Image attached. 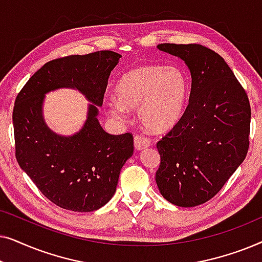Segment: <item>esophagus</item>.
Segmentation results:
<instances>
[{"instance_id":"esophagus-1","label":"esophagus","mask_w":262,"mask_h":262,"mask_svg":"<svg viewBox=\"0 0 262 262\" xmlns=\"http://www.w3.org/2000/svg\"><path fill=\"white\" fill-rule=\"evenodd\" d=\"M134 143H135V148L137 150H143V149L148 148V146L151 144L150 139L146 138L145 136H142V135L135 136Z\"/></svg>"}]
</instances>
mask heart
Here are the masks:
<instances>
[{
  "label": "heart",
  "mask_w": 262,
  "mask_h": 262,
  "mask_svg": "<svg viewBox=\"0 0 262 262\" xmlns=\"http://www.w3.org/2000/svg\"><path fill=\"white\" fill-rule=\"evenodd\" d=\"M116 96L117 100L107 102L113 117L124 119L126 110L138 108V119L146 130L164 132L182 117L188 96V80L178 67L139 66L121 76Z\"/></svg>",
  "instance_id": "b5f03b06"
}]
</instances>
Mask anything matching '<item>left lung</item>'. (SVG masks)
I'll return each mask as SVG.
<instances>
[{"instance_id": "1", "label": "left lung", "mask_w": 262, "mask_h": 262, "mask_svg": "<svg viewBox=\"0 0 262 262\" xmlns=\"http://www.w3.org/2000/svg\"><path fill=\"white\" fill-rule=\"evenodd\" d=\"M181 58L192 76L189 101L180 120L157 142L156 184L181 207L213 198L246 159L250 105L247 93L222 57L199 44H160Z\"/></svg>"}]
</instances>
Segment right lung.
<instances>
[{"label":"right lung","instance_id":"1","mask_svg":"<svg viewBox=\"0 0 262 262\" xmlns=\"http://www.w3.org/2000/svg\"><path fill=\"white\" fill-rule=\"evenodd\" d=\"M120 57L105 50L50 60L15 99L17 163L39 191L62 209L91 212L108 203L121 168L134 154L132 134H107L96 118L111 71ZM58 88L77 89L92 102L84 127L68 138L52 133L42 118L45 94Z\"/></svg>","mask_w":262,"mask_h":262}]
</instances>
